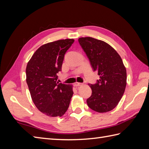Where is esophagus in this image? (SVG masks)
<instances>
[{
	"label": "esophagus",
	"mask_w": 149,
	"mask_h": 149,
	"mask_svg": "<svg viewBox=\"0 0 149 149\" xmlns=\"http://www.w3.org/2000/svg\"><path fill=\"white\" fill-rule=\"evenodd\" d=\"M83 83H75V84H74V86H82V85H83Z\"/></svg>",
	"instance_id": "obj_1"
}]
</instances>
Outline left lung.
I'll list each match as a JSON object with an SVG mask.
<instances>
[{
    "mask_svg": "<svg viewBox=\"0 0 149 149\" xmlns=\"http://www.w3.org/2000/svg\"><path fill=\"white\" fill-rule=\"evenodd\" d=\"M79 43L100 79L89 84L92 93L88 106L98 113H106L118 105L127 84V72L121 57L108 43L91 37L79 38Z\"/></svg>",
    "mask_w": 149,
    "mask_h": 149,
    "instance_id": "8db88e82",
    "label": "left lung"
}]
</instances>
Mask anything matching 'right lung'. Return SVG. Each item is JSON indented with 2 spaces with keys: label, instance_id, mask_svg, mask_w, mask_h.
<instances>
[{
  "label": "right lung",
  "instance_id": "1",
  "mask_svg": "<svg viewBox=\"0 0 149 149\" xmlns=\"http://www.w3.org/2000/svg\"><path fill=\"white\" fill-rule=\"evenodd\" d=\"M74 39L47 43L38 49L27 63L26 82L32 100L38 110L49 116H62L73 95V86L59 83L66 52Z\"/></svg>",
  "mask_w": 149,
  "mask_h": 149
}]
</instances>
